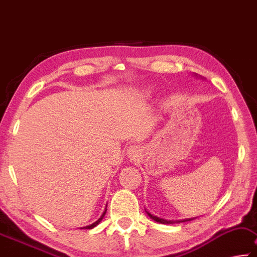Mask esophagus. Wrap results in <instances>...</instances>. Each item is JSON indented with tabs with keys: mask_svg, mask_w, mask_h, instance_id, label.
Wrapping results in <instances>:
<instances>
[{
	"mask_svg": "<svg viewBox=\"0 0 257 257\" xmlns=\"http://www.w3.org/2000/svg\"><path fill=\"white\" fill-rule=\"evenodd\" d=\"M127 154L130 157H136V155L138 154V150L136 147H130L128 150H127Z\"/></svg>",
	"mask_w": 257,
	"mask_h": 257,
	"instance_id": "esophagus-1",
	"label": "esophagus"
}]
</instances>
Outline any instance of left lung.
Wrapping results in <instances>:
<instances>
[{
    "label": "left lung",
    "mask_w": 257,
    "mask_h": 257,
    "mask_svg": "<svg viewBox=\"0 0 257 257\" xmlns=\"http://www.w3.org/2000/svg\"><path fill=\"white\" fill-rule=\"evenodd\" d=\"M195 76H196V77H198V78L204 79V77H203V76H200V75H198V74H196ZM146 213L148 214L149 217L153 218L154 221H156V222H158V223H162V224H173V223H175V222H178V223H179V222L190 221V218H186V220H180V221H168V220H164V218H161V217H158V216H155V215H153V214H150L148 211H146ZM191 220H193V218H191Z\"/></svg>",
    "instance_id": "8db88e82"
}]
</instances>
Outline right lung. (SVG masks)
I'll list each match as a JSON object with an SVG mask.
<instances>
[{
	"mask_svg": "<svg viewBox=\"0 0 257 257\" xmlns=\"http://www.w3.org/2000/svg\"><path fill=\"white\" fill-rule=\"evenodd\" d=\"M107 207V206H106ZM106 212H107V208H104V211H103V213H102V215H101L99 218H98V221H95L94 223H92V224H90V225H86V226H83V228H81V229H93L94 226H96L98 225L100 222H101V220H102L103 218V216H104V214H106Z\"/></svg>",
	"mask_w": 257,
	"mask_h": 257,
	"instance_id": "1",
	"label": "right lung"
}]
</instances>
